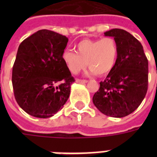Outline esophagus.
<instances>
[{"instance_id":"1","label":"esophagus","mask_w":157,"mask_h":157,"mask_svg":"<svg viewBox=\"0 0 157 157\" xmlns=\"http://www.w3.org/2000/svg\"><path fill=\"white\" fill-rule=\"evenodd\" d=\"M76 83L85 84V83H87V82H88V81H86V80H80V79H76Z\"/></svg>"}]
</instances>
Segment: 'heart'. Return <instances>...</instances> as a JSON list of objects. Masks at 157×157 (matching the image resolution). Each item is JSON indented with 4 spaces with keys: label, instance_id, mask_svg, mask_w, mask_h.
I'll list each match as a JSON object with an SVG mask.
<instances>
[{
    "label": "heart",
    "instance_id": "heart-1",
    "mask_svg": "<svg viewBox=\"0 0 157 157\" xmlns=\"http://www.w3.org/2000/svg\"><path fill=\"white\" fill-rule=\"evenodd\" d=\"M76 51L66 50L62 54L64 64L72 74L86 68L88 63L90 73L106 75L114 67L118 57V46L112 37L81 40L76 45Z\"/></svg>",
    "mask_w": 157,
    "mask_h": 157
}]
</instances>
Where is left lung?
I'll use <instances>...</instances> for the list:
<instances>
[{
    "label": "left lung",
    "instance_id": "1",
    "mask_svg": "<svg viewBox=\"0 0 157 157\" xmlns=\"http://www.w3.org/2000/svg\"><path fill=\"white\" fill-rule=\"evenodd\" d=\"M114 38L118 57L114 67L94 94L93 103L108 117H126L139 107L148 86V61L141 43L126 31L114 28L104 33Z\"/></svg>",
    "mask_w": 157,
    "mask_h": 157
}]
</instances>
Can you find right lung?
<instances>
[{
  "label": "right lung",
  "instance_id": "obj_1",
  "mask_svg": "<svg viewBox=\"0 0 157 157\" xmlns=\"http://www.w3.org/2000/svg\"><path fill=\"white\" fill-rule=\"evenodd\" d=\"M68 39L42 29L18 46L12 71L13 94L28 114L49 118L66 103L75 80L62 59Z\"/></svg>",
  "mask_w": 157,
  "mask_h": 157
}]
</instances>
